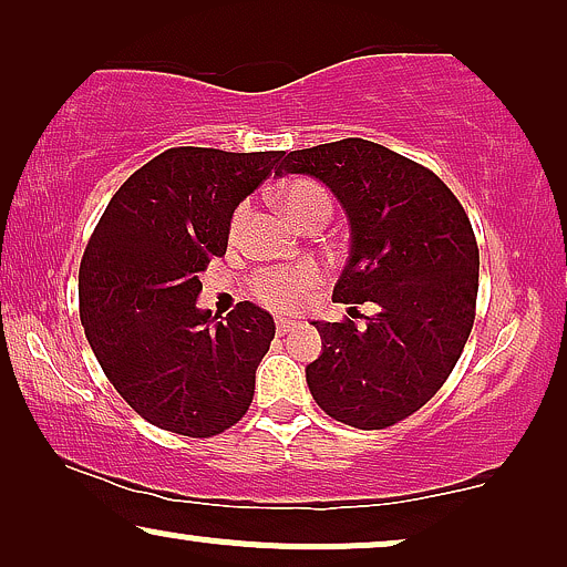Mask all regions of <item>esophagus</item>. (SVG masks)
Returning <instances> with one entry per match:
<instances>
[{"instance_id":"esophagus-1","label":"esophagus","mask_w":567,"mask_h":567,"mask_svg":"<svg viewBox=\"0 0 567 567\" xmlns=\"http://www.w3.org/2000/svg\"><path fill=\"white\" fill-rule=\"evenodd\" d=\"M293 328H297V322L284 320V317H281V320H276V332H278V336H286V332H291Z\"/></svg>"}]
</instances>
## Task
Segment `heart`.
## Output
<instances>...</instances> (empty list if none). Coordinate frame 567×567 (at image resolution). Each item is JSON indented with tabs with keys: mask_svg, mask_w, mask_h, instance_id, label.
I'll list each match as a JSON object with an SVG mask.
<instances>
[{
	"mask_svg": "<svg viewBox=\"0 0 567 567\" xmlns=\"http://www.w3.org/2000/svg\"><path fill=\"white\" fill-rule=\"evenodd\" d=\"M278 206L289 216L293 224H301L309 216L330 212V196L324 188L312 181H289L284 188L276 193ZM247 216V208L239 206L235 216H231V235H237ZM322 284V270L312 266V262H299V266L289 268H266L252 276L250 291L252 297L276 312H297L305 307L317 286Z\"/></svg>",
	"mask_w": 567,
	"mask_h": 567,
	"instance_id": "1",
	"label": "heart"
}]
</instances>
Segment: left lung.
<instances>
[{"instance_id":"8db88e82","label":"left lung","mask_w":567,"mask_h":567,"mask_svg":"<svg viewBox=\"0 0 567 567\" xmlns=\"http://www.w3.org/2000/svg\"><path fill=\"white\" fill-rule=\"evenodd\" d=\"M328 185L351 224L332 299L377 312L315 322L322 355L307 367L317 405L361 431L405 421L436 394L467 343L480 250L470 216L429 167L367 138L284 154L276 175Z\"/></svg>"}]
</instances>
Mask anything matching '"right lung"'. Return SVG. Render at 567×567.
<instances>
[{
	"label": "right lung",
	"instance_id": "obj_1",
	"mask_svg": "<svg viewBox=\"0 0 567 567\" xmlns=\"http://www.w3.org/2000/svg\"><path fill=\"white\" fill-rule=\"evenodd\" d=\"M284 152L175 146L138 167L100 216L80 266V317L105 377L144 421L208 439L247 413L276 336L266 309H198L229 221Z\"/></svg>",
	"mask_w": 567,
	"mask_h": 567
}]
</instances>
